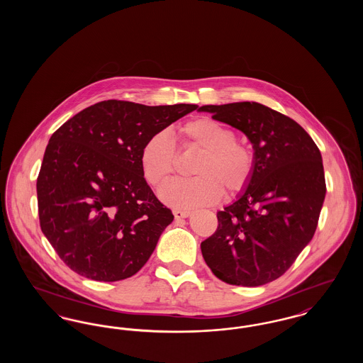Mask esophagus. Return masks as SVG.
Here are the masks:
<instances>
[{"mask_svg":"<svg viewBox=\"0 0 363 363\" xmlns=\"http://www.w3.org/2000/svg\"><path fill=\"white\" fill-rule=\"evenodd\" d=\"M190 211H181V209H175L174 211V216H175V219H185V218H188L189 216Z\"/></svg>","mask_w":363,"mask_h":363,"instance_id":"obj_1","label":"esophagus"}]
</instances>
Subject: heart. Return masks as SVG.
<instances>
[{
  "label": "heart",
  "instance_id": "heart-1",
  "mask_svg": "<svg viewBox=\"0 0 363 363\" xmlns=\"http://www.w3.org/2000/svg\"><path fill=\"white\" fill-rule=\"evenodd\" d=\"M184 150L203 152L194 164L197 177L174 182L162 190V200L175 208H193L218 203L223 190L238 196L250 185L256 156L253 150L237 140L235 132L211 117H199L178 128ZM178 156L167 133H155L140 152V167L145 181L155 189L169 184L177 173Z\"/></svg>",
  "mask_w": 363,
  "mask_h": 363
}]
</instances>
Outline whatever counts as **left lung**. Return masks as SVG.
<instances>
[{"label": "left lung", "instance_id": "8db88e82", "mask_svg": "<svg viewBox=\"0 0 363 363\" xmlns=\"http://www.w3.org/2000/svg\"><path fill=\"white\" fill-rule=\"evenodd\" d=\"M253 144L256 170L247 189L218 212L216 231L201 242L213 275L257 287L281 277L311 241L325 199L320 150L290 117L257 102L201 106Z\"/></svg>", "mask_w": 363, "mask_h": 363}]
</instances>
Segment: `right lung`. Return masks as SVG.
Returning <instances> with one entry per match:
<instances>
[{
    "label": "right lung",
    "instance_id": "obj_1",
    "mask_svg": "<svg viewBox=\"0 0 363 363\" xmlns=\"http://www.w3.org/2000/svg\"><path fill=\"white\" fill-rule=\"evenodd\" d=\"M197 104L104 101L60 126L36 181L45 237L70 269L98 281L133 277L173 222L140 167L144 143Z\"/></svg>",
    "mask_w": 363,
    "mask_h": 363
}]
</instances>
